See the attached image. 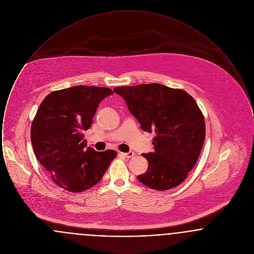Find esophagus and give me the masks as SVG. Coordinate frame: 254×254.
<instances>
[{
  "instance_id": "obj_1",
  "label": "esophagus",
  "mask_w": 254,
  "mask_h": 254,
  "mask_svg": "<svg viewBox=\"0 0 254 254\" xmlns=\"http://www.w3.org/2000/svg\"><path fill=\"white\" fill-rule=\"evenodd\" d=\"M121 154L126 158H131L135 155V153H134L133 151H129V152H127V153H121Z\"/></svg>"
}]
</instances>
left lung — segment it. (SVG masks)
<instances>
[{"label":"left lung","mask_w":254,"mask_h":254,"mask_svg":"<svg viewBox=\"0 0 254 254\" xmlns=\"http://www.w3.org/2000/svg\"><path fill=\"white\" fill-rule=\"evenodd\" d=\"M113 91L124 98L144 131L155 132L153 152L143 153L148 167L137 179L155 190L179 186L193 169L205 141V119L193 98L160 84L119 86Z\"/></svg>","instance_id":"8db88e82"}]
</instances>
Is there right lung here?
Returning a JSON list of instances; mask_svg holds the SVG:
<instances>
[{"mask_svg":"<svg viewBox=\"0 0 254 254\" xmlns=\"http://www.w3.org/2000/svg\"><path fill=\"white\" fill-rule=\"evenodd\" d=\"M111 94L108 87L76 85L49 93L37 110L30 133L34 153L52 181L67 191L94 187L117 155L115 150L86 147L82 133Z\"/></svg>","mask_w":254,"mask_h":254,"instance_id":"obj_1","label":"right lung"}]
</instances>
